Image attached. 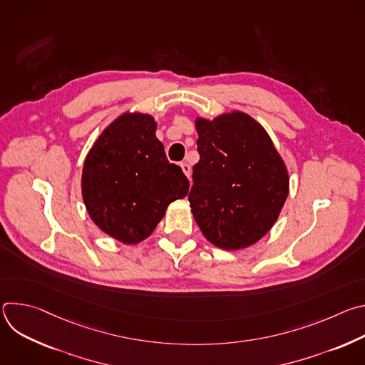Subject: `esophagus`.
Masks as SVG:
<instances>
[{
  "label": "esophagus",
  "mask_w": 365,
  "mask_h": 365,
  "mask_svg": "<svg viewBox=\"0 0 365 365\" xmlns=\"http://www.w3.org/2000/svg\"><path fill=\"white\" fill-rule=\"evenodd\" d=\"M180 168H182V170H183V173L187 176V179H190V173H192V168L187 165V163H182L180 165Z\"/></svg>",
  "instance_id": "1"
}]
</instances>
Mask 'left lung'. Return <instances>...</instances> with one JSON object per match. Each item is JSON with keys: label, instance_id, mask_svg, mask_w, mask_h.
Instances as JSON below:
<instances>
[{"label": "left lung", "instance_id": "1", "mask_svg": "<svg viewBox=\"0 0 365 365\" xmlns=\"http://www.w3.org/2000/svg\"><path fill=\"white\" fill-rule=\"evenodd\" d=\"M192 214L218 248L251 247L276 224L289 195L287 166L266 128L242 111L196 117Z\"/></svg>", "mask_w": 365, "mask_h": 365}]
</instances>
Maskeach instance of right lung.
Wrapping results in <instances>:
<instances>
[{
  "mask_svg": "<svg viewBox=\"0 0 365 365\" xmlns=\"http://www.w3.org/2000/svg\"><path fill=\"white\" fill-rule=\"evenodd\" d=\"M158 123L127 111L103 128L82 169V199L93 224L111 238L138 244L151 235L168 206L183 199L189 180L169 163Z\"/></svg>",
  "mask_w": 365,
  "mask_h": 365,
  "instance_id": "add662e5",
  "label": "right lung"
}]
</instances>
